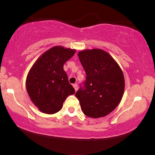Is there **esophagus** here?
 Listing matches in <instances>:
<instances>
[{
    "label": "esophagus",
    "instance_id": "34e87169",
    "mask_svg": "<svg viewBox=\"0 0 155 155\" xmlns=\"http://www.w3.org/2000/svg\"><path fill=\"white\" fill-rule=\"evenodd\" d=\"M73 87H74V88L75 91H77L78 90V85H77V84H74V85H73Z\"/></svg>",
    "mask_w": 155,
    "mask_h": 155
}]
</instances>
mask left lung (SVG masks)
I'll return each mask as SVG.
<instances>
[{
	"instance_id": "left-lung-1",
	"label": "left lung",
	"mask_w": 155,
	"mask_h": 155,
	"mask_svg": "<svg viewBox=\"0 0 155 155\" xmlns=\"http://www.w3.org/2000/svg\"><path fill=\"white\" fill-rule=\"evenodd\" d=\"M78 56L87 76L84 87L75 94L82 111L92 118L106 116L116 108L124 94L121 68L108 52L100 48L83 50Z\"/></svg>"
}]
</instances>
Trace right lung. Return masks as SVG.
Listing matches in <instances>:
<instances>
[{
	"label": "right lung",
	"mask_w": 155,
	"mask_h": 155,
	"mask_svg": "<svg viewBox=\"0 0 155 155\" xmlns=\"http://www.w3.org/2000/svg\"><path fill=\"white\" fill-rule=\"evenodd\" d=\"M75 52V49L61 46L52 47L36 60L28 72L26 79L27 93L44 114L59 111L67 97L74 94L64 65Z\"/></svg>",
	"instance_id": "obj_1"
}]
</instances>
